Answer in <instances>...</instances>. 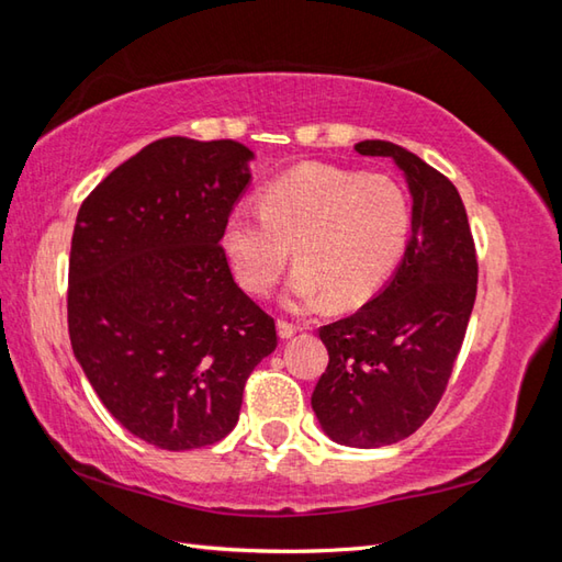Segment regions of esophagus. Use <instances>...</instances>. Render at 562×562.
I'll use <instances>...</instances> for the list:
<instances>
[{"label": "esophagus", "mask_w": 562, "mask_h": 562, "mask_svg": "<svg viewBox=\"0 0 562 562\" xmlns=\"http://www.w3.org/2000/svg\"><path fill=\"white\" fill-rule=\"evenodd\" d=\"M297 325H294V322H288V319H278V331H280V337L282 339H290V337H294L297 335Z\"/></svg>", "instance_id": "obj_1"}]
</instances>
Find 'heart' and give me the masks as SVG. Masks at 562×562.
<instances>
[{
    "label": "heart",
    "mask_w": 562,
    "mask_h": 562,
    "mask_svg": "<svg viewBox=\"0 0 562 562\" xmlns=\"http://www.w3.org/2000/svg\"><path fill=\"white\" fill-rule=\"evenodd\" d=\"M412 233V203L394 178L331 166H302L262 190L260 213L235 211L221 247L245 292L268 294L288 268L294 302L325 294L355 307L382 288Z\"/></svg>",
    "instance_id": "heart-1"
}]
</instances>
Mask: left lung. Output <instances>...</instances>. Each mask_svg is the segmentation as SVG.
<instances>
[{"mask_svg": "<svg viewBox=\"0 0 562 562\" xmlns=\"http://www.w3.org/2000/svg\"><path fill=\"white\" fill-rule=\"evenodd\" d=\"M394 160L412 190V237L392 282L345 319L319 327L329 364L312 392L322 429L376 449L412 436L449 384L479 288V260L459 190L412 150L361 140Z\"/></svg>", "mask_w": 562, "mask_h": 562, "instance_id": "1", "label": "left lung"}]
</instances>
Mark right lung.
I'll return each mask as SVG.
<instances>
[{
    "mask_svg": "<svg viewBox=\"0 0 562 562\" xmlns=\"http://www.w3.org/2000/svg\"><path fill=\"white\" fill-rule=\"evenodd\" d=\"M250 158L237 140L160 138L76 215L74 357L111 416L158 449L225 439L247 376L278 347L274 319L237 288L221 247Z\"/></svg>",
    "mask_w": 562,
    "mask_h": 562,
    "instance_id": "obj_1",
    "label": "right lung"
}]
</instances>
